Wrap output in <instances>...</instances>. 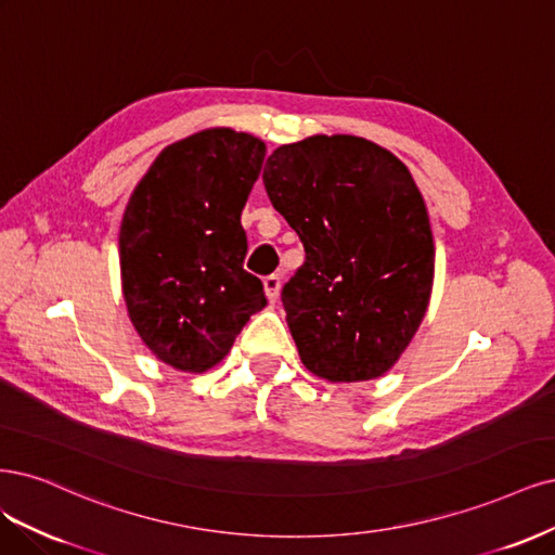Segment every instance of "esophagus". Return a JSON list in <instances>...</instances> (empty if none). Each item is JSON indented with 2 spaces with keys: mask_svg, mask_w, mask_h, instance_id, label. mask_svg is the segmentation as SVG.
Segmentation results:
<instances>
[{
  "mask_svg": "<svg viewBox=\"0 0 555 555\" xmlns=\"http://www.w3.org/2000/svg\"><path fill=\"white\" fill-rule=\"evenodd\" d=\"M279 293H281V276H279V274L264 276V295H267V299L276 301V299H279Z\"/></svg>",
  "mask_w": 555,
  "mask_h": 555,
  "instance_id": "obj_1",
  "label": "esophagus"
}]
</instances>
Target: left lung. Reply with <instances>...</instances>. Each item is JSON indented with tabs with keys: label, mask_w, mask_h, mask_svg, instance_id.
I'll use <instances>...</instances> for the list:
<instances>
[{
	"label": "left lung",
	"mask_w": 555,
	"mask_h": 555,
	"mask_svg": "<svg viewBox=\"0 0 555 555\" xmlns=\"http://www.w3.org/2000/svg\"><path fill=\"white\" fill-rule=\"evenodd\" d=\"M267 195L304 244L281 301L304 366L332 383L373 380L413 341L434 285V235L401 160L357 135L274 150Z\"/></svg>",
	"instance_id": "1"
}]
</instances>
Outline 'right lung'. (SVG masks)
Returning a JSON list of instances; mask_svg holds the SVG:
<instances>
[{
	"instance_id": "add662e5",
	"label": "right lung",
	"mask_w": 555,
	"mask_h": 555,
	"mask_svg": "<svg viewBox=\"0 0 555 555\" xmlns=\"http://www.w3.org/2000/svg\"><path fill=\"white\" fill-rule=\"evenodd\" d=\"M262 158V140L209 129L160 152L131 193L119 230L124 299L142 341L175 369L219 364L264 309L240 221Z\"/></svg>"
}]
</instances>
